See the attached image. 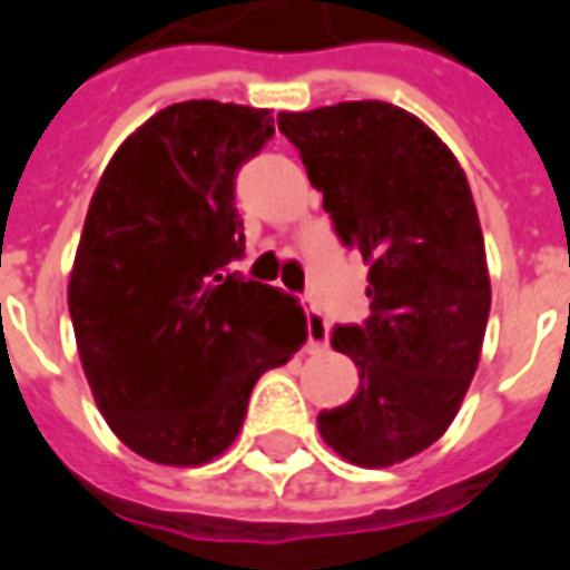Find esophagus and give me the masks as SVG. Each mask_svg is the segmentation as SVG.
I'll list each match as a JSON object with an SVG mask.
<instances>
[{
	"label": "esophagus",
	"instance_id": "obj_1",
	"mask_svg": "<svg viewBox=\"0 0 570 570\" xmlns=\"http://www.w3.org/2000/svg\"><path fill=\"white\" fill-rule=\"evenodd\" d=\"M307 314V347L323 350L328 344V320L323 317V311L314 307V302H305Z\"/></svg>",
	"mask_w": 570,
	"mask_h": 570
}]
</instances>
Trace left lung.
<instances>
[{"mask_svg": "<svg viewBox=\"0 0 570 570\" xmlns=\"http://www.w3.org/2000/svg\"><path fill=\"white\" fill-rule=\"evenodd\" d=\"M332 229L371 265V317L332 328L360 392L317 416L335 453L365 468L416 456L453 423L489 320L478 208L456 156L414 114L341 102L277 114Z\"/></svg>", "mask_w": 570, "mask_h": 570, "instance_id": "left-lung-1", "label": "left lung"}]
</instances>
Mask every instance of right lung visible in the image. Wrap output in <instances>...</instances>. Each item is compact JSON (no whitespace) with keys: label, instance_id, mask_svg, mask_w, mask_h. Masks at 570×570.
I'll return each mask as SVG.
<instances>
[{"label":"right lung","instance_id":"right-lung-1","mask_svg":"<svg viewBox=\"0 0 570 570\" xmlns=\"http://www.w3.org/2000/svg\"><path fill=\"white\" fill-rule=\"evenodd\" d=\"M272 135L259 108L168 105L126 138L92 193L71 326L111 432L159 465L220 456L253 383L305 344L296 298L229 272L244 256L235 178Z\"/></svg>","mask_w":570,"mask_h":570}]
</instances>
